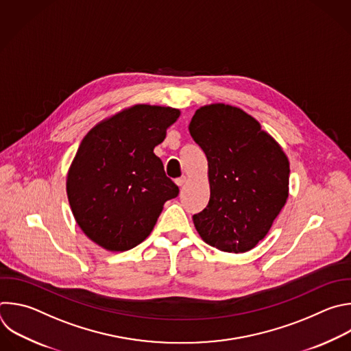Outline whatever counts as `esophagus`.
Returning a JSON list of instances; mask_svg holds the SVG:
<instances>
[{"instance_id":"1","label":"esophagus","mask_w":351,"mask_h":351,"mask_svg":"<svg viewBox=\"0 0 351 351\" xmlns=\"http://www.w3.org/2000/svg\"><path fill=\"white\" fill-rule=\"evenodd\" d=\"M186 182H187V178L186 176H182V178H178L176 180H175V183L179 186V187H182V186H184L186 184Z\"/></svg>"}]
</instances>
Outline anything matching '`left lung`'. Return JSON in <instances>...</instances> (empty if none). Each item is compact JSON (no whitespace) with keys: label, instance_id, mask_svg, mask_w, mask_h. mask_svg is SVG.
Here are the masks:
<instances>
[{"label":"left lung","instance_id":"1","mask_svg":"<svg viewBox=\"0 0 351 351\" xmlns=\"http://www.w3.org/2000/svg\"><path fill=\"white\" fill-rule=\"evenodd\" d=\"M208 161L210 197L193 216L199 237L223 252L262 241L289 194V160L280 143L243 108L201 106L189 124Z\"/></svg>","mask_w":351,"mask_h":351}]
</instances>
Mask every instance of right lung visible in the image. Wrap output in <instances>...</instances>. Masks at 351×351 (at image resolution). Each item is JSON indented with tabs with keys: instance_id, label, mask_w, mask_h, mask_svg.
I'll list each match as a JSON object with an SVG mask.
<instances>
[{
	"instance_id": "right-lung-1",
	"label": "right lung",
	"mask_w": 351,
	"mask_h": 351,
	"mask_svg": "<svg viewBox=\"0 0 351 351\" xmlns=\"http://www.w3.org/2000/svg\"><path fill=\"white\" fill-rule=\"evenodd\" d=\"M180 110L134 104L97 123L82 139L66 176L73 216L110 252L132 250L153 231L164 204L179 194L154 147Z\"/></svg>"
}]
</instances>
